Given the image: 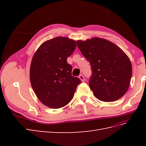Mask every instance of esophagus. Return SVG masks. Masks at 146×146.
Listing matches in <instances>:
<instances>
[{
    "instance_id": "34e87169",
    "label": "esophagus",
    "mask_w": 146,
    "mask_h": 146,
    "mask_svg": "<svg viewBox=\"0 0 146 146\" xmlns=\"http://www.w3.org/2000/svg\"><path fill=\"white\" fill-rule=\"evenodd\" d=\"M78 78L80 79V80H81L82 82H84L85 81V78H84V77H83V75H80V76H79V77H78Z\"/></svg>"
}]
</instances>
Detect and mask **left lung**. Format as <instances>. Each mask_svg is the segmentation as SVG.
Listing matches in <instances>:
<instances>
[{"instance_id":"1","label":"left lung","mask_w":146,"mask_h":146,"mask_svg":"<svg viewBox=\"0 0 146 146\" xmlns=\"http://www.w3.org/2000/svg\"><path fill=\"white\" fill-rule=\"evenodd\" d=\"M77 42L91 64L89 86L96 98L104 102L122 98L129 89L132 75L129 56L115 44L104 38H92Z\"/></svg>"}]
</instances>
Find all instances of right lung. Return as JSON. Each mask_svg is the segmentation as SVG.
<instances>
[{"label": "right lung", "mask_w": 146, "mask_h": 146, "mask_svg": "<svg viewBox=\"0 0 146 146\" xmlns=\"http://www.w3.org/2000/svg\"><path fill=\"white\" fill-rule=\"evenodd\" d=\"M77 42L58 36L44 42L35 52L31 62L30 80L38 99L47 107L57 109L68 105L81 80L72 76L67 58Z\"/></svg>", "instance_id": "add662e5"}]
</instances>
